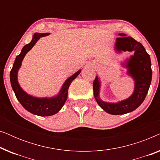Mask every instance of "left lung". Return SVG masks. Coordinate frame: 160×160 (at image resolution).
Masks as SVG:
<instances>
[{"label":"left lung","mask_w":160,"mask_h":160,"mask_svg":"<svg viewBox=\"0 0 160 160\" xmlns=\"http://www.w3.org/2000/svg\"><path fill=\"white\" fill-rule=\"evenodd\" d=\"M116 39L114 50L117 53L122 52H134L133 55L122 62V66L127 69V74L134 81V91L127 99L117 102L103 101L100 97L101 82L97 76L93 82L94 96L98 104L108 113L121 115L132 112L143 102L152 78L150 56L141 43L124 33H119Z\"/></svg>","instance_id":"left-lung-1"}]
</instances>
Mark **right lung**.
I'll return each mask as SVG.
<instances>
[{
  "mask_svg": "<svg viewBox=\"0 0 160 160\" xmlns=\"http://www.w3.org/2000/svg\"><path fill=\"white\" fill-rule=\"evenodd\" d=\"M50 33H39L36 32L32 36L31 41L26 44L22 48L20 54L17 56L13 65L12 69L10 72V82L13 90L14 92L17 99L19 100L22 106L28 111L32 114L40 116V117H48L54 115L59 112V111L64 106L68 98V91L71 82L79 75L82 70L78 71L68 78L57 95L51 98H38L28 94L22 88L18 82V71L21 68L22 62L26 54L34 47L37 41L41 37L49 36Z\"/></svg>",
  "mask_w": 160,
  "mask_h": 160,
  "instance_id": "add662e5",
  "label": "right lung"
}]
</instances>
